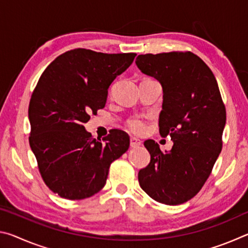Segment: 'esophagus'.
<instances>
[{"instance_id":"34e87169","label":"esophagus","mask_w":248,"mask_h":248,"mask_svg":"<svg viewBox=\"0 0 248 248\" xmlns=\"http://www.w3.org/2000/svg\"><path fill=\"white\" fill-rule=\"evenodd\" d=\"M141 144H142V142L139 139H136V138H131V139H130V146L133 149L139 148Z\"/></svg>"}]
</instances>
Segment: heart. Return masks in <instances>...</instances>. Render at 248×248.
Returning a JSON list of instances; mask_svg holds the SVG:
<instances>
[{"mask_svg": "<svg viewBox=\"0 0 248 248\" xmlns=\"http://www.w3.org/2000/svg\"><path fill=\"white\" fill-rule=\"evenodd\" d=\"M127 125L128 130L131 133L133 134H142L146 131V128H148V125H146V123L144 120H142L140 118H132V119H129L127 121Z\"/></svg>", "mask_w": 248, "mask_h": 248, "instance_id": "1", "label": "heart"}]
</instances>
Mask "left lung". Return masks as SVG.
Wrapping results in <instances>:
<instances>
[{"label":"left lung","mask_w":248,"mask_h":248,"mask_svg":"<svg viewBox=\"0 0 248 248\" xmlns=\"http://www.w3.org/2000/svg\"><path fill=\"white\" fill-rule=\"evenodd\" d=\"M136 63L162 84L159 134L174 142L165 153L155 141L144 142L151 161L138 174L139 184L159 203H184L202 188L222 150L226 111L219 86L209 66L190 51L140 54Z\"/></svg>","instance_id":"1"}]
</instances>
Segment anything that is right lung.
I'll return each instance as SVG.
<instances>
[{
	"label": "right lung",
	"instance_id": "right-lung-1",
	"mask_svg": "<svg viewBox=\"0 0 248 248\" xmlns=\"http://www.w3.org/2000/svg\"><path fill=\"white\" fill-rule=\"evenodd\" d=\"M136 56L73 49L41 74L28 107L29 144L41 178L61 198L82 200L97 194L111 163L129 149L121 130L94 139L84 124L105 107L109 85Z\"/></svg>",
	"mask_w": 248,
	"mask_h": 248
}]
</instances>
